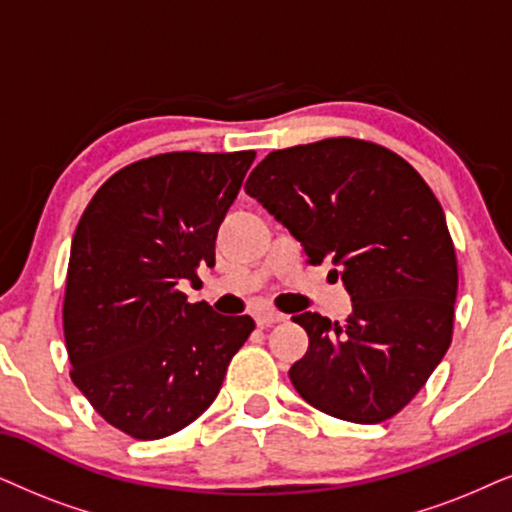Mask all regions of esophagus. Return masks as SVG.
<instances>
[{"mask_svg": "<svg viewBox=\"0 0 512 512\" xmlns=\"http://www.w3.org/2000/svg\"><path fill=\"white\" fill-rule=\"evenodd\" d=\"M255 321L260 328H267V326H274V323L286 321V316L278 314V312H271V309H262V312L255 314Z\"/></svg>", "mask_w": 512, "mask_h": 512, "instance_id": "34e87169", "label": "esophagus"}]
</instances>
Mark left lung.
Masks as SVG:
<instances>
[{
  "label": "left lung",
  "mask_w": 512,
  "mask_h": 512,
  "mask_svg": "<svg viewBox=\"0 0 512 512\" xmlns=\"http://www.w3.org/2000/svg\"><path fill=\"white\" fill-rule=\"evenodd\" d=\"M245 193L309 262H331L352 297L345 323L293 316L309 349L290 383L333 418H392L428 383L454 333L458 264L435 193L390 148L349 137L269 153Z\"/></svg>",
  "instance_id": "1"
}]
</instances>
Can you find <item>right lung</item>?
<instances>
[{
	"mask_svg": "<svg viewBox=\"0 0 512 512\" xmlns=\"http://www.w3.org/2000/svg\"><path fill=\"white\" fill-rule=\"evenodd\" d=\"M255 151L160 153L115 172L77 224L63 297L70 378L134 439H160L215 401L255 321L186 302Z\"/></svg>",
	"mask_w": 512,
	"mask_h": 512,
	"instance_id": "obj_1",
	"label": "right lung"
}]
</instances>
